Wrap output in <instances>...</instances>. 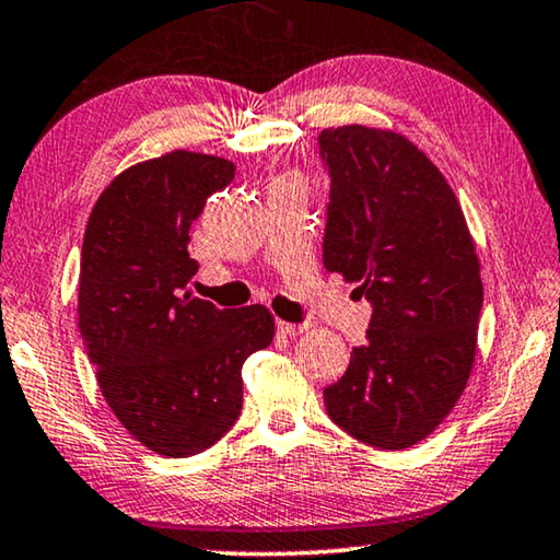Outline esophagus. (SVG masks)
<instances>
[{
    "mask_svg": "<svg viewBox=\"0 0 560 560\" xmlns=\"http://www.w3.org/2000/svg\"><path fill=\"white\" fill-rule=\"evenodd\" d=\"M306 324H289V322H277V331L281 334V336H299V334H304L306 331Z\"/></svg>",
    "mask_w": 560,
    "mask_h": 560,
    "instance_id": "obj_1",
    "label": "esophagus"
}]
</instances>
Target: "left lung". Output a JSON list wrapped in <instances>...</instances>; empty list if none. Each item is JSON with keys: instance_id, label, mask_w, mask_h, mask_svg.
Segmentation results:
<instances>
[{"instance_id": "obj_1", "label": "left lung", "mask_w": 560, "mask_h": 560, "mask_svg": "<svg viewBox=\"0 0 560 560\" xmlns=\"http://www.w3.org/2000/svg\"><path fill=\"white\" fill-rule=\"evenodd\" d=\"M318 156L331 179L324 266L371 304L366 343L324 388L326 413L366 446L408 448L471 374L483 306L474 238L448 182L406 137L324 129Z\"/></svg>"}]
</instances>
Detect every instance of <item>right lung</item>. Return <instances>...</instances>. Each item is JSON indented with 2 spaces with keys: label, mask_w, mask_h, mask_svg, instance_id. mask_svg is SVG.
I'll return each mask as SVG.
<instances>
[{
  "label": "right lung",
  "mask_w": 560,
  "mask_h": 560,
  "mask_svg": "<svg viewBox=\"0 0 560 560\" xmlns=\"http://www.w3.org/2000/svg\"><path fill=\"white\" fill-rule=\"evenodd\" d=\"M226 159L172 152L121 172L86 221L79 331L114 416L162 456L214 446L244 401L242 366L273 339L266 306L191 296L189 229L234 179Z\"/></svg>",
  "instance_id": "obj_1"
}]
</instances>
